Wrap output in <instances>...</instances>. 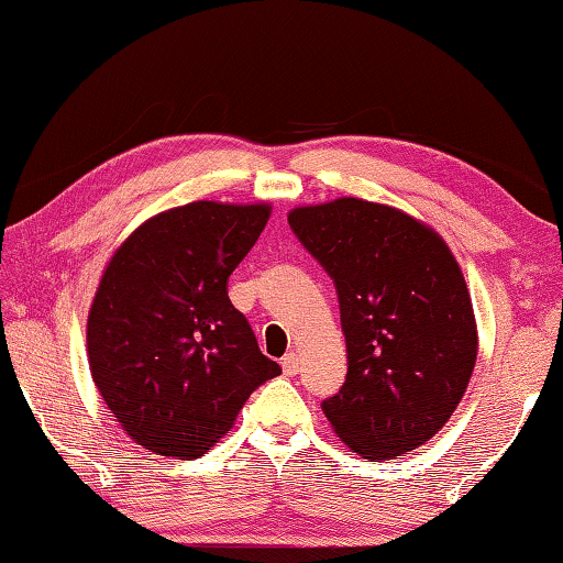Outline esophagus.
I'll list each match as a JSON object with an SVG mask.
<instances>
[{
    "label": "esophagus",
    "mask_w": 563,
    "mask_h": 563,
    "mask_svg": "<svg viewBox=\"0 0 563 563\" xmlns=\"http://www.w3.org/2000/svg\"><path fill=\"white\" fill-rule=\"evenodd\" d=\"M280 366H283V374H285V376H295V374L300 372V356L295 354V352L285 354L283 360H280Z\"/></svg>",
    "instance_id": "obj_1"
}]
</instances>
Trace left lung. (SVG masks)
I'll return each mask as SVG.
<instances>
[{"instance_id": "1", "label": "left lung", "mask_w": 563, "mask_h": 563, "mask_svg": "<svg viewBox=\"0 0 563 563\" xmlns=\"http://www.w3.org/2000/svg\"><path fill=\"white\" fill-rule=\"evenodd\" d=\"M288 221L340 300L346 379L322 401L334 433L372 463L431 441L477 360L451 249L408 213L354 197L292 209Z\"/></svg>"}]
</instances>
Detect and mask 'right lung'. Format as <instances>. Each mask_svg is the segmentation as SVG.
I'll list each match as a JSON object with an SVG mask.
<instances>
[{"label":"right lung","mask_w":563,"mask_h":563,"mask_svg":"<svg viewBox=\"0 0 563 563\" xmlns=\"http://www.w3.org/2000/svg\"><path fill=\"white\" fill-rule=\"evenodd\" d=\"M268 203L194 201L130 233L88 314V362L132 441L199 457L280 366L229 300V278L258 241Z\"/></svg>","instance_id":"1"}]
</instances>
